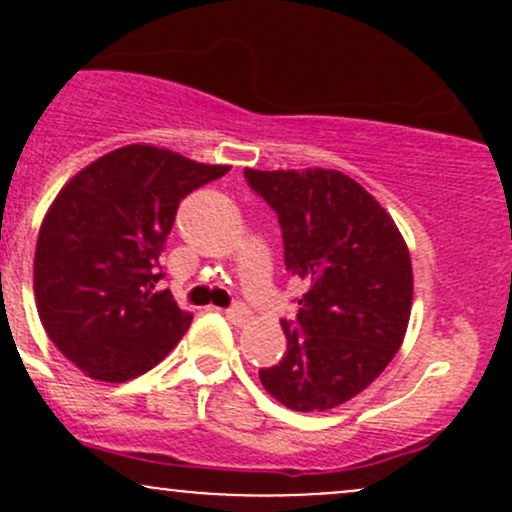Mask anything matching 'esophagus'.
Listing matches in <instances>:
<instances>
[{"instance_id":"1","label":"esophagus","mask_w":512,"mask_h":512,"mask_svg":"<svg viewBox=\"0 0 512 512\" xmlns=\"http://www.w3.org/2000/svg\"><path fill=\"white\" fill-rule=\"evenodd\" d=\"M226 317L233 325H245V322H248V310H245V305L233 303L231 308H226Z\"/></svg>"}]
</instances>
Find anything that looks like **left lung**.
Returning <instances> with one entry per match:
<instances>
[{"instance_id": "obj_1", "label": "left lung", "mask_w": 512, "mask_h": 512, "mask_svg": "<svg viewBox=\"0 0 512 512\" xmlns=\"http://www.w3.org/2000/svg\"><path fill=\"white\" fill-rule=\"evenodd\" d=\"M245 180L279 216L286 272L305 281L286 354L262 368L269 395L293 411L349 402L395 358L414 276L390 214L339 170H252Z\"/></svg>"}]
</instances>
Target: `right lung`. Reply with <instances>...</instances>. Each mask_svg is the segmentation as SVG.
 Segmentation results:
<instances>
[{"instance_id": "obj_1", "label": "right lung", "mask_w": 512, "mask_h": 512, "mask_svg": "<svg viewBox=\"0 0 512 512\" xmlns=\"http://www.w3.org/2000/svg\"><path fill=\"white\" fill-rule=\"evenodd\" d=\"M231 166H207L156 146L110 151L76 173L38 233L33 286L52 344L105 383L137 378L190 327L163 279L180 202Z\"/></svg>"}]
</instances>
